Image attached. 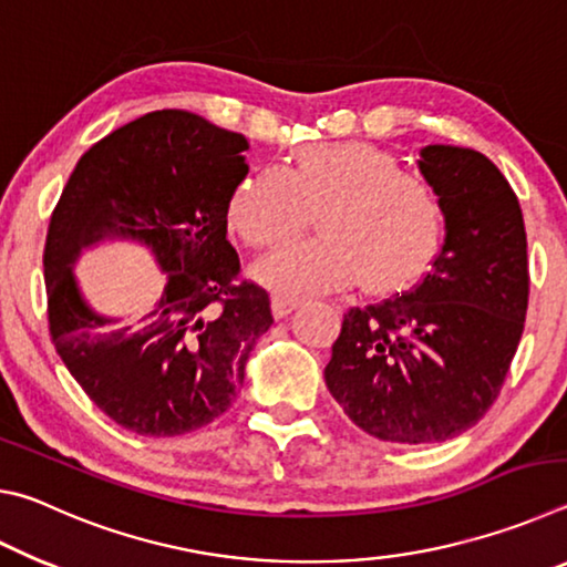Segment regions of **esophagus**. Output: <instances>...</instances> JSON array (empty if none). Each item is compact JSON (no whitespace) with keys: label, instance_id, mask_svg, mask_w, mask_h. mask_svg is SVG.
Returning a JSON list of instances; mask_svg holds the SVG:
<instances>
[{"label":"esophagus","instance_id":"1","mask_svg":"<svg viewBox=\"0 0 567 567\" xmlns=\"http://www.w3.org/2000/svg\"><path fill=\"white\" fill-rule=\"evenodd\" d=\"M272 315H275V320H282V318H287V315H292L297 307H300V302L297 300H287V297H272Z\"/></svg>","mask_w":567,"mask_h":567}]
</instances>
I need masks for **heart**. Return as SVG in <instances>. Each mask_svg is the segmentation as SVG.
Listing matches in <instances>:
<instances>
[{
    "instance_id": "1",
    "label": "heart",
    "mask_w": 567,
    "mask_h": 567,
    "mask_svg": "<svg viewBox=\"0 0 567 567\" xmlns=\"http://www.w3.org/2000/svg\"><path fill=\"white\" fill-rule=\"evenodd\" d=\"M315 209L318 239L285 245L255 267L267 290L307 297L360 280L364 292H398L425 275L443 245L445 207L435 187L370 142L305 145L285 172H247L225 217L243 245L270 249Z\"/></svg>"
}]
</instances>
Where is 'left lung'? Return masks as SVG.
Here are the masks:
<instances>
[{
	"instance_id": "left-lung-1",
	"label": "left lung",
	"mask_w": 567,
	"mask_h": 567,
	"mask_svg": "<svg viewBox=\"0 0 567 567\" xmlns=\"http://www.w3.org/2000/svg\"><path fill=\"white\" fill-rule=\"evenodd\" d=\"M420 175L443 199L445 243L415 290L352 307L324 368L354 425L388 443L465 433L503 388L527 312L523 209L475 150L427 145Z\"/></svg>"
}]
</instances>
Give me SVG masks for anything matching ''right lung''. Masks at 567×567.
I'll use <instances>...</instances> for the list:
<instances>
[{
	"label": "right lung",
	"instance_id": "add662e5",
	"mask_svg": "<svg viewBox=\"0 0 567 567\" xmlns=\"http://www.w3.org/2000/svg\"><path fill=\"white\" fill-rule=\"evenodd\" d=\"M243 134L185 110L150 112L92 145L56 203L44 245L52 342L72 378L117 425L175 437L233 405L270 297L237 285L227 197L249 167ZM145 246L166 275L137 323L83 297L73 265L102 241Z\"/></svg>",
	"mask_w": 567,
	"mask_h": 567
}]
</instances>
